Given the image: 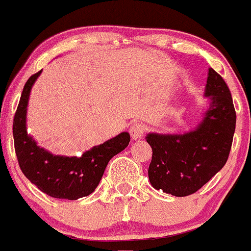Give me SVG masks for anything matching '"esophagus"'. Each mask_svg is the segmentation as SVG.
<instances>
[{
  "label": "esophagus",
  "instance_id": "esophagus-1",
  "mask_svg": "<svg viewBox=\"0 0 251 251\" xmlns=\"http://www.w3.org/2000/svg\"><path fill=\"white\" fill-rule=\"evenodd\" d=\"M129 133H130L131 138H133L134 140L143 138L145 133V126L141 125V123H134V125L130 126V129H129Z\"/></svg>",
  "mask_w": 251,
  "mask_h": 251
}]
</instances>
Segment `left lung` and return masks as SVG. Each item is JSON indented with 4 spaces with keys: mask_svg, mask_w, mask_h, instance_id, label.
<instances>
[{
    "mask_svg": "<svg viewBox=\"0 0 251 251\" xmlns=\"http://www.w3.org/2000/svg\"><path fill=\"white\" fill-rule=\"evenodd\" d=\"M205 95L210 99L202 123L182 135L149 134L152 149L150 182L176 197L197 192L220 172L231 151L236 129V110L224 78L209 69Z\"/></svg>",
    "mask_w": 251,
    "mask_h": 251,
    "instance_id": "obj_1",
    "label": "left lung"
}]
</instances>
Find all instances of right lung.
Instances as JSON below:
<instances>
[{
    "instance_id": "obj_1",
    "label": "right lung",
    "mask_w": 251,
    "mask_h": 251,
    "mask_svg": "<svg viewBox=\"0 0 251 251\" xmlns=\"http://www.w3.org/2000/svg\"><path fill=\"white\" fill-rule=\"evenodd\" d=\"M36 72L25 83L13 121V138L18 163L23 174L38 190L59 200L75 201L94 192L110 159L128 146L130 135L121 133L84 152L81 157L54 156L36 145L26 133V107Z\"/></svg>"
}]
</instances>
